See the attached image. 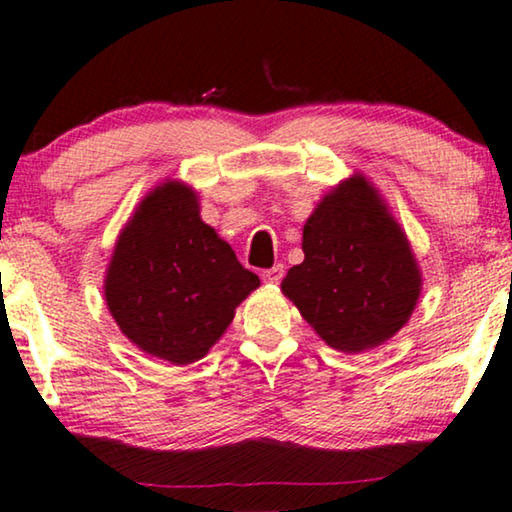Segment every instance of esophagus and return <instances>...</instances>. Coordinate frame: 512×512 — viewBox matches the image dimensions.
Segmentation results:
<instances>
[{"mask_svg":"<svg viewBox=\"0 0 512 512\" xmlns=\"http://www.w3.org/2000/svg\"><path fill=\"white\" fill-rule=\"evenodd\" d=\"M261 277L263 281H268V284H279L281 277H284V265H272V268L261 272Z\"/></svg>","mask_w":512,"mask_h":512,"instance_id":"1","label":"esophagus"}]
</instances>
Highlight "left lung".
Instances as JSON below:
<instances>
[{
	"label": "left lung",
	"mask_w": 512,
	"mask_h": 512,
	"mask_svg": "<svg viewBox=\"0 0 512 512\" xmlns=\"http://www.w3.org/2000/svg\"><path fill=\"white\" fill-rule=\"evenodd\" d=\"M302 251L281 291L328 346L367 351L411 318L422 286L416 256L365 175L323 196L302 228Z\"/></svg>",
	"instance_id": "obj_1"
}]
</instances>
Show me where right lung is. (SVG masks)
Here are the masks:
<instances>
[{
    "mask_svg": "<svg viewBox=\"0 0 512 512\" xmlns=\"http://www.w3.org/2000/svg\"><path fill=\"white\" fill-rule=\"evenodd\" d=\"M261 286L201 219L196 191L168 180L122 228L103 281L108 311L140 351L170 365L201 360L235 307Z\"/></svg>",
    "mask_w": 512,
    "mask_h": 512,
    "instance_id": "right-lung-1",
    "label": "right lung"
}]
</instances>
